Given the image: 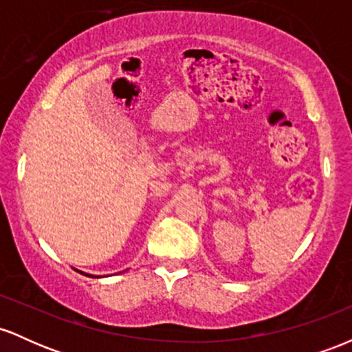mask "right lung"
<instances>
[{
  "label": "right lung",
  "mask_w": 352,
  "mask_h": 352,
  "mask_svg": "<svg viewBox=\"0 0 352 352\" xmlns=\"http://www.w3.org/2000/svg\"><path fill=\"white\" fill-rule=\"evenodd\" d=\"M74 270H76V268H74ZM76 272H79V270H76ZM79 273L86 274V276H89V278H100V276H96V274H89V273H84V272H79Z\"/></svg>",
  "instance_id": "add662e5"
}]
</instances>
